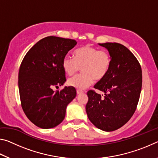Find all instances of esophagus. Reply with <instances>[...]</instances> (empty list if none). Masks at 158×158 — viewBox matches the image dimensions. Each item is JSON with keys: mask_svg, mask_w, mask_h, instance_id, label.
Masks as SVG:
<instances>
[{"mask_svg": "<svg viewBox=\"0 0 158 158\" xmlns=\"http://www.w3.org/2000/svg\"><path fill=\"white\" fill-rule=\"evenodd\" d=\"M83 93V90H79V89H77V93L78 95H79V94H81V93Z\"/></svg>", "mask_w": 158, "mask_h": 158, "instance_id": "34e87169", "label": "esophagus"}]
</instances>
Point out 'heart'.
I'll return each instance as SVG.
<instances>
[{"mask_svg":"<svg viewBox=\"0 0 158 158\" xmlns=\"http://www.w3.org/2000/svg\"><path fill=\"white\" fill-rule=\"evenodd\" d=\"M111 56L108 51L100 50L90 44L84 45L75 50L74 58L67 55L63 58L64 72L73 75L81 68L82 73L68 80V84L78 89H84L97 81L103 79L110 70Z\"/></svg>","mask_w":158,"mask_h":158,"instance_id":"obj_1","label":"heart"}]
</instances>
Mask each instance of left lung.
<instances>
[{
    "mask_svg": "<svg viewBox=\"0 0 158 158\" xmlns=\"http://www.w3.org/2000/svg\"><path fill=\"white\" fill-rule=\"evenodd\" d=\"M111 56V66L105 78L94 85L105 96L90 90L85 111L96 127L111 132L126 123L133 116L142 85L141 68L133 53L116 42L99 44Z\"/></svg>",
    "mask_w": 158,
    "mask_h": 158,
    "instance_id": "obj_1",
    "label": "left lung"
}]
</instances>
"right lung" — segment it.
<instances>
[{"mask_svg": "<svg viewBox=\"0 0 158 158\" xmlns=\"http://www.w3.org/2000/svg\"><path fill=\"white\" fill-rule=\"evenodd\" d=\"M77 44L74 40L46 37L28 51L21 63L18 85L21 107L37 127L49 129L59 125L67 106L76 97L74 87L53 89L65 82L63 58Z\"/></svg>", "mask_w": 158, "mask_h": 158, "instance_id": "right-lung-1", "label": "right lung"}]
</instances>
